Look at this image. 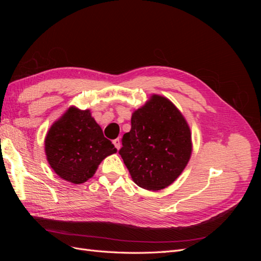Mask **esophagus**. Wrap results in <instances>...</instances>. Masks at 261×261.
<instances>
[{
	"label": "esophagus",
	"mask_w": 261,
	"mask_h": 261,
	"mask_svg": "<svg viewBox=\"0 0 261 261\" xmlns=\"http://www.w3.org/2000/svg\"><path fill=\"white\" fill-rule=\"evenodd\" d=\"M113 145H114V147H115V148L118 150V149L121 148V140L118 139V138L114 139V140H113Z\"/></svg>",
	"instance_id": "obj_1"
}]
</instances>
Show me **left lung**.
I'll use <instances>...</instances> for the list:
<instances>
[{
  "label": "left lung",
  "mask_w": 261,
  "mask_h": 261,
  "mask_svg": "<svg viewBox=\"0 0 261 261\" xmlns=\"http://www.w3.org/2000/svg\"><path fill=\"white\" fill-rule=\"evenodd\" d=\"M118 150L133 180L148 191L174 181L191 158L192 136L183 115L171 101L153 94L132 115V128Z\"/></svg>",
  "instance_id": "1"
}]
</instances>
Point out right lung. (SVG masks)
Masks as SVG:
<instances>
[{"label":"right lung","instance_id":"right-lung-1","mask_svg":"<svg viewBox=\"0 0 261 261\" xmlns=\"http://www.w3.org/2000/svg\"><path fill=\"white\" fill-rule=\"evenodd\" d=\"M115 152L116 148L105 137L89 110L70 108L45 137V153L51 168L74 184L92 177L100 162Z\"/></svg>","mask_w":261,"mask_h":261}]
</instances>
